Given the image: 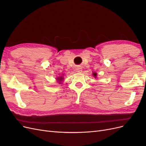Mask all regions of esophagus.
Segmentation results:
<instances>
[{"mask_svg": "<svg viewBox=\"0 0 146 146\" xmlns=\"http://www.w3.org/2000/svg\"><path fill=\"white\" fill-rule=\"evenodd\" d=\"M77 71L78 72H81L82 71V68H77Z\"/></svg>", "mask_w": 146, "mask_h": 146, "instance_id": "esophagus-1", "label": "esophagus"}]
</instances>
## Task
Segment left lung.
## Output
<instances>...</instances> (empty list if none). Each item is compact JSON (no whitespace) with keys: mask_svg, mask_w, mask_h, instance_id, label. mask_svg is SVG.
<instances>
[{"mask_svg":"<svg viewBox=\"0 0 146 146\" xmlns=\"http://www.w3.org/2000/svg\"><path fill=\"white\" fill-rule=\"evenodd\" d=\"M93 75L94 76V77H96V75H97V74H96V73H94V74H93Z\"/></svg>","mask_w":146,"mask_h":146,"instance_id":"8db88e82","label":"left lung"}]
</instances>
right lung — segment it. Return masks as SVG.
Instances as JSON below:
<instances>
[{"mask_svg": "<svg viewBox=\"0 0 146 146\" xmlns=\"http://www.w3.org/2000/svg\"><path fill=\"white\" fill-rule=\"evenodd\" d=\"M56 79H58V80L60 81V82L62 81V80L63 79V78L62 77H59V78H57Z\"/></svg>", "mask_w": 146, "mask_h": 146, "instance_id": "right-lung-1", "label": "right lung"}]
</instances>
